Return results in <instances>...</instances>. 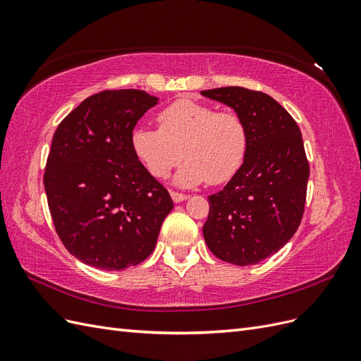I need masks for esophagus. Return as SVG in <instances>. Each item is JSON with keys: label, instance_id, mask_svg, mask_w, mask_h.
Segmentation results:
<instances>
[{"label": "esophagus", "instance_id": "esophagus-1", "mask_svg": "<svg viewBox=\"0 0 361 361\" xmlns=\"http://www.w3.org/2000/svg\"><path fill=\"white\" fill-rule=\"evenodd\" d=\"M171 199H173L174 203H179V202L187 200L188 195L183 194V192H178V191H171Z\"/></svg>", "mask_w": 361, "mask_h": 361}]
</instances>
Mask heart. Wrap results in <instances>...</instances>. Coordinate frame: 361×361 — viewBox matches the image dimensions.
I'll list each match as a JSON object with an SVG mask.
<instances>
[{"label":"heart","mask_w":361,"mask_h":361,"mask_svg":"<svg viewBox=\"0 0 361 361\" xmlns=\"http://www.w3.org/2000/svg\"><path fill=\"white\" fill-rule=\"evenodd\" d=\"M159 128H135L133 147L138 159L155 178H166L179 161L187 158L176 182L183 187L203 180L221 183L241 166L248 129L236 111L192 99H178L158 114Z\"/></svg>","instance_id":"heart-1"}]
</instances>
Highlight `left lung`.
<instances>
[{
	"label": "left lung",
	"instance_id": "obj_1",
	"mask_svg": "<svg viewBox=\"0 0 361 361\" xmlns=\"http://www.w3.org/2000/svg\"><path fill=\"white\" fill-rule=\"evenodd\" d=\"M202 94L232 106L248 129L243 166L209 195L204 241L218 259L255 265L277 253L302 220L310 167L301 130L267 93L220 87Z\"/></svg>",
	"mask_w": 361,
	"mask_h": 361
}]
</instances>
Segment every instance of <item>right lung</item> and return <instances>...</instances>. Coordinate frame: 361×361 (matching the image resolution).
I'll use <instances>...</instances> for the list:
<instances>
[{
    "instance_id": "obj_1",
    "label": "right lung",
    "mask_w": 361,
    "mask_h": 361,
    "mask_svg": "<svg viewBox=\"0 0 361 361\" xmlns=\"http://www.w3.org/2000/svg\"><path fill=\"white\" fill-rule=\"evenodd\" d=\"M157 104L143 90H102L54 133L43 174L49 212L63 245L87 265L118 271L141 264L173 209L167 188L133 147L137 122Z\"/></svg>"
}]
</instances>
